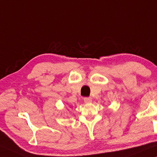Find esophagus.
I'll return each instance as SVG.
<instances>
[{
  "label": "esophagus",
  "mask_w": 157,
  "mask_h": 157,
  "mask_svg": "<svg viewBox=\"0 0 157 157\" xmlns=\"http://www.w3.org/2000/svg\"><path fill=\"white\" fill-rule=\"evenodd\" d=\"M84 100V102L86 103V104H89V103L92 102V98L91 97H85L83 98Z\"/></svg>",
  "instance_id": "esophagus-1"
}]
</instances>
